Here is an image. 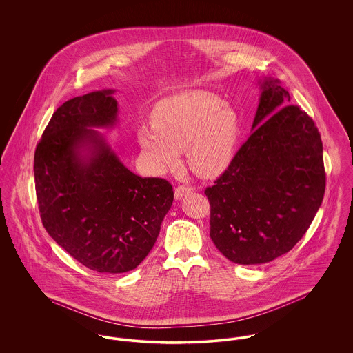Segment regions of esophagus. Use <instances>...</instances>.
Returning <instances> with one entry per match:
<instances>
[{
	"label": "esophagus",
	"instance_id": "obj_1",
	"mask_svg": "<svg viewBox=\"0 0 353 353\" xmlns=\"http://www.w3.org/2000/svg\"><path fill=\"white\" fill-rule=\"evenodd\" d=\"M193 192V188H190V186H177L176 189H174V199L176 200H181L184 196L186 194H189V193H192Z\"/></svg>",
	"mask_w": 353,
	"mask_h": 353
}]
</instances>
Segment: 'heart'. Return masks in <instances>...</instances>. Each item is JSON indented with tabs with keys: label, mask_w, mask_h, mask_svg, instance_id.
Segmentation results:
<instances>
[{
	"label": "heart",
	"mask_w": 353,
	"mask_h": 353,
	"mask_svg": "<svg viewBox=\"0 0 353 353\" xmlns=\"http://www.w3.org/2000/svg\"><path fill=\"white\" fill-rule=\"evenodd\" d=\"M136 139L156 170L177 168L185 150L189 168L202 177H214L234 157L239 117L217 95L190 91L157 103L152 125H140Z\"/></svg>",
	"instance_id": "obj_1"
}]
</instances>
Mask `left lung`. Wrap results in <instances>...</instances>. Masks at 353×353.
I'll use <instances>...</instances> for the list:
<instances>
[{
  "mask_svg": "<svg viewBox=\"0 0 353 353\" xmlns=\"http://www.w3.org/2000/svg\"><path fill=\"white\" fill-rule=\"evenodd\" d=\"M252 134L229 168L206 188L210 238L238 265H261L290 252L310 228L325 189L315 123L279 81H258Z\"/></svg>",
  "mask_w": 353,
  "mask_h": 353,
  "instance_id": "1",
  "label": "left lung"
}]
</instances>
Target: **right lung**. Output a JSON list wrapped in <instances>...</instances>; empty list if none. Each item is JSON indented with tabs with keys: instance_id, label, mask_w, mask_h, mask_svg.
Listing matches in <instances>:
<instances>
[{
	"instance_id": "right-lung-1",
	"label": "right lung",
	"mask_w": 353,
	"mask_h": 353,
	"mask_svg": "<svg viewBox=\"0 0 353 353\" xmlns=\"http://www.w3.org/2000/svg\"><path fill=\"white\" fill-rule=\"evenodd\" d=\"M114 94L92 91L52 114L34 154V180L51 238L85 268L121 274L151 252L173 189L164 179L134 174L95 130L118 125Z\"/></svg>"
}]
</instances>
